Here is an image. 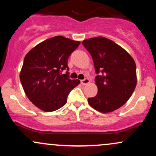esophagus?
Wrapping results in <instances>:
<instances>
[{
  "label": "esophagus",
  "mask_w": 156,
  "mask_h": 156,
  "mask_svg": "<svg viewBox=\"0 0 156 156\" xmlns=\"http://www.w3.org/2000/svg\"><path fill=\"white\" fill-rule=\"evenodd\" d=\"M89 82L90 81H89V79H88V78H85V79L80 80V83L83 84V85H87V84L89 83Z\"/></svg>",
  "instance_id": "1"
}]
</instances>
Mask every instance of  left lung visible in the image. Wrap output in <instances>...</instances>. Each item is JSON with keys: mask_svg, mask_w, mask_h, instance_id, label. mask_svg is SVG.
Wrapping results in <instances>:
<instances>
[{"mask_svg": "<svg viewBox=\"0 0 156 156\" xmlns=\"http://www.w3.org/2000/svg\"><path fill=\"white\" fill-rule=\"evenodd\" d=\"M82 44L92 55L97 74L98 94L88 98L89 104L98 112L117 110L129 100L137 83L133 58L119 44L105 37L85 39Z\"/></svg>", "mask_w": 156, "mask_h": 156, "instance_id": "left-lung-1", "label": "left lung"}]
</instances>
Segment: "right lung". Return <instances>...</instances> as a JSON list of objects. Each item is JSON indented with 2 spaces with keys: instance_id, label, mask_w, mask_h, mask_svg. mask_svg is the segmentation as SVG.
<instances>
[{
  "instance_id": "1",
  "label": "right lung",
  "mask_w": 156,
  "mask_h": 156,
  "mask_svg": "<svg viewBox=\"0 0 156 156\" xmlns=\"http://www.w3.org/2000/svg\"><path fill=\"white\" fill-rule=\"evenodd\" d=\"M80 43L56 36L39 43L26 55L20 79L23 90L35 106L51 112L64 106L67 96L80 80L69 79L67 60Z\"/></svg>"
}]
</instances>
